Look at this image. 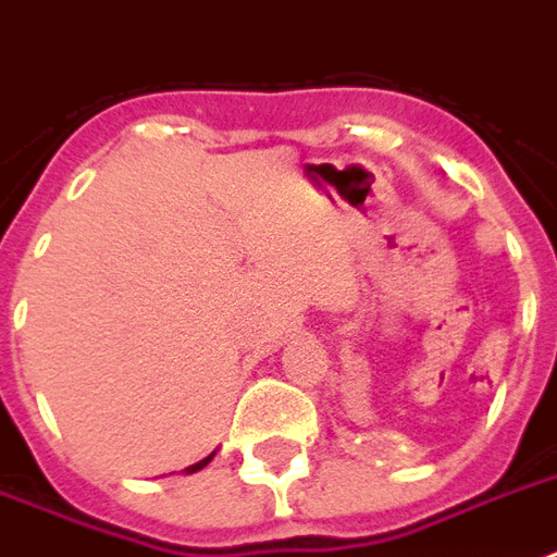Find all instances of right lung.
<instances>
[{"label":"right lung","mask_w":557,"mask_h":557,"mask_svg":"<svg viewBox=\"0 0 557 557\" xmlns=\"http://www.w3.org/2000/svg\"><path fill=\"white\" fill-rule=\"evenodd\" d=\"M216 457V450H213V454H210V457H205V459H199V462H196V466H190V468H185V474H196V471H201V468L208 466L210 459Z\"/></svg>","instance_id":"1"}]
</instances>
